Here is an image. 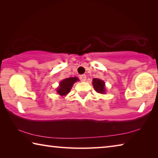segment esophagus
Listing matches in <instances>:
<instances>
[{
	"instance_id": "obj_1",
	"label": "esophagus",
	"mask_w": 158,
	"mask_h": 158,
	"mask_svg": "<svg viewBox=\"0 0 158 158\" xmlns=\"http://www.w3.org/2000/svg\"><path fill=\"white\" fill-rule=\"evenodd\" d=\"M79 78L81 81H85V79H86V76L85 74H81V75L79 76Z\"/></svg>"
}]
</instances>
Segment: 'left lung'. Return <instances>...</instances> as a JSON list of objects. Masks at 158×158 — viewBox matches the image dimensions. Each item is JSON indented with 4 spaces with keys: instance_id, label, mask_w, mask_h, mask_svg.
<instances>
[{
    "instance_id": "obj_1",
    "label": "left lung",
    "mask_w": 158,
    "mask_h": 158,
    "mask_svg": "<svg viewBox=\"0 0 158 158\" xmlns=\"http://www.w3.org/2000/svg\"><path fill=\"white\" fill-rule=\"evenodd\" d=\"M93 85L95 90L99 93H105V82L99 79H93Z\"/></svg>"
}]
</instances>
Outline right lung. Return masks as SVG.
<instances>
[{"label":"right lung","instance_id":"1","mask_svg":"<svg viewBox=\"0 0 158 158\" xmlns=\"http://www.w3.org/2000/svg\"><path fill=\"white\" fill-rule=\"evenodd\" d=\"M77 81H79L77 77H69V78L63 79L60 83L59 88H58L57 89V93L61 96L67 95L70 91L74 83Z\"/></svg>","mask_w":158,"mask_h":158}]
</instances>
